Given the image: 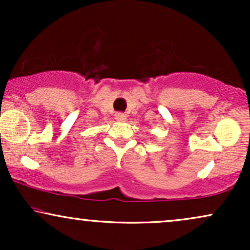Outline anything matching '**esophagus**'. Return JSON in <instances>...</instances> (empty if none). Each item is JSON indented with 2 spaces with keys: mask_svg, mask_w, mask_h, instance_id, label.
<instances>
[{
  "mask_svg": "<svg viewBox=\"0 0 250 250\" xmlns=\"http://www.w3.org/2000/svg\"><path fill=\"white\" fill-rule=\"evenodd\" d=\"M115 119L117 121H125V119H127V115L123 113H116L115 114Z\"/></svg>",
  "mask_w": 250,
  "mask_h": 250,
  "instance_id": "34e87169",
  "label": "esophagus"
}]
</instances>
